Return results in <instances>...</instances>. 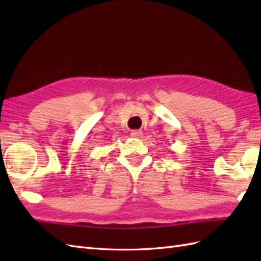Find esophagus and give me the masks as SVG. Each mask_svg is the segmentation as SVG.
Wrapping results in <instances>:
<instances>
[{
    "instance_id": "obj_1",
    "label": "esophagus",
    "mask_w": 261,
    "mask_h": 261,
    "mask_svg": "<svg viewBox=\"0 0 261 261\" xmlns=\"http://www.w3.org/2000/svg\"><path fill=\"white\" fill-rule=\"evenodd\" d=\"M131 137L132 138H137V139H139V138H141L142 137V131L141 130H134V131H131Z\"/></svg>"
}]
</instances>
